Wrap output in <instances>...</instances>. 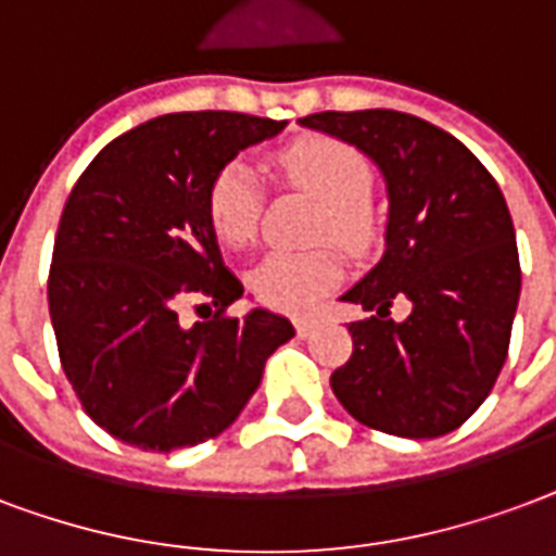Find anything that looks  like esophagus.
Returning <instances> with one entry per match:
<instances>
[{"label": "esophagus", "mask_w": 556, "mask_h": 556, "mask_svg": "<svg viewBox=\"0 0 556 556\" xmlns=\"http://www.w3.org/2000/svg\"><path fill=\"white\" fill-rule=\"evenodd\" d=\"M294 330H298L300 339H306V336H309V332L315 330V320H312V318H298V320H294Z\"/></svg>", "instance_id": "esophagus-1"}]
</instances>
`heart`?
<instances>
[{
	"mask_svg": "<svg viewBox=\"0 0 556 556\" xmlns=\"http://www.w3.org/2000/svg\"><path fill=\"white\" fill-rule=\"evenodd\" d=\"M274 174L286 185L324 203L315 238L348 250H365L377 232L368 194L374 174L368 159L348 141L330 135H306L274 152ZM262 185L244 162L224 164L205 191V215L226 247L253 244L262 224ZM341 258L332 250L270 253L253 270L250 286L258 303L282 312H309L339 282Z\"/></svg>",
	"mask_w": 556,
	"mask_h": 556,
	"instance_id": "b5f03b06",
	"label": "heart"
}]
</instances>
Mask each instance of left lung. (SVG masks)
Masks as SVG:
<instances>
[{
  "label": "left lung",
  "mask_w": 556,
  "mask_h": 556,
  "mask_svg": "<svg viewBox=\"0 0 556 556\" xmlns=\"http://www.w3.org/2000/svg\"><path fill=\"white\" fill-rule=\"evenodd\" d=\"M300 123L371 155L389 188L386 253L341 298L374 315L348 327L353 353L332 371V394L380 433H451L507 362L521 291L507 200L466 143L404 111H320ZM397 296L414 303L406 321L388 318Z\"/></svg>",
  "instance_id": "left-lung-1"
}]
</instances>
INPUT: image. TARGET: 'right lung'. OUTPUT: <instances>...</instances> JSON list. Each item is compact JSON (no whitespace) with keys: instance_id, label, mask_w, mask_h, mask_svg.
<instances>
[{"instance_id":"1","label":"right lung","mask_w":556,"mask_h":556,"mask_svg":"<svg viewBox=\"0 0 556 556\" xmlns=\"http://www.w3.org/2000/svg\"><path fill=\"white\" fill-rule=\"evenodd\" d=\"M282 126L241 111L164 114L102 147L70 191L49 318L81 409L126 445L167 454L220 435L294 336L274 312L226 315L244 286L205 215L212 176ZM188 302L216 315L185 328Z\"/></svg>"}]
</instances>
